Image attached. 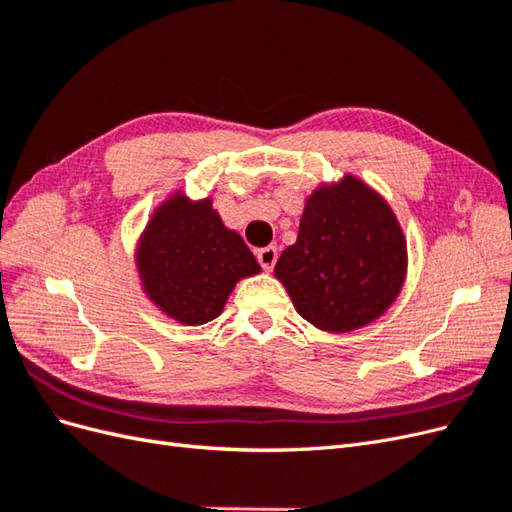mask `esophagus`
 Segmentation results:
<instances>
[{"label":"esophagus","instance_id":"34e87169","mask_svg":"<svg viewBox=\"0 0 512 512\" xmlns=\"http://www.w3.org/2000/svg\"><path fill=\"white\" fill-rule=\"evenodd\" d=\"M256 258H258V262H260V267H262V269H265V271H271V269L275 267V262H277V247H275V245L262 247V250H258Z\"/></svg>","mask_w":512,"mask_h":512}]
</instances>
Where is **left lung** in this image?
<instances>
[{"label":"left lung","instance_id":"obj_1","mask_svg":"<svg viewBox=\"0 0 512 512\" xmlns=\"http://www.w3.org/2000/svg\"><path fill=\"white\" fill-rule=\"evenodd\" d=\"M406 269V237L393 209L365 181L344 175L307 196L297 243L282 252L275 277L309 324L350 333L393 305Z\"/></svg>","mask_w":512,"mask_h":512}]
</instances>
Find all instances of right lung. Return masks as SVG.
Returning <instances> with one entry per match:
<instances>
[{
  "instance_id": "right-lung-1",
  "label": "right lung",
  "mask_w": 512,
  "mask_h": 512,
  "mask_svg": "<svg viewBox=\"0 0 512 512\" xmlns=\"http://www.w3.org/2000/svg\"><path fill=\"white\" fill-rule=\"evenodd\" d=\"M134 260L147 299L185 327L218 318L235 284L260 273L250 247L224 226L213 200H192L183 190L151 213Z\"/></svg>"
}]
</instances>
